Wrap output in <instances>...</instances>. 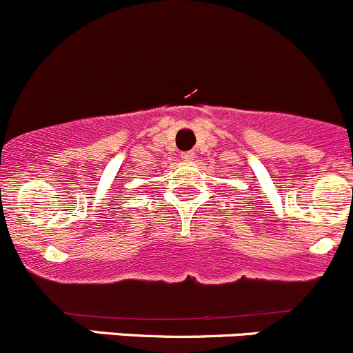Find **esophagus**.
Masks as SVG:
<instances>
[{
	"mask_svg": "<svg viewBox=\"0 0 353 353\" xmlns=\"http://www.w3.org/2000/svg\"><path fill=\"white\" fill-rule=\"evenodd\" d=\"M181 159H183L185 163H190L192 159H194V152H181Z\"/></svg>",
	"mask_w": 353,
	"mask_h": 353,
	"instance_id": "obj_1",
	"label": "esophagus"
}]
</instances>
